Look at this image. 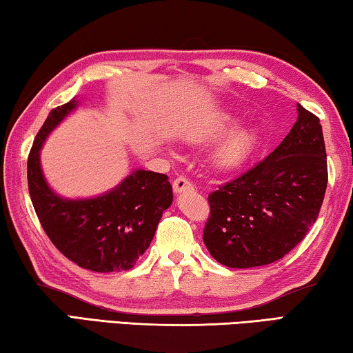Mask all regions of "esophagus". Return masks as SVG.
<instances>
[{"label": "esophagus", "instance_id": "1", "mask_svg": "<svg viewBox=\"0 0 353 353\" xmlns=\"http://www.w3.org/2000/svg\"><path fill=\"white\" fill-rule=\"evenodd\" d=\"M188 190H194L192 183H190L188 178L180 176L173 181V192L175 194H181V192H188Z\"/></svg>", "mask_w": 353, "mask_h": 353}]
</instances>
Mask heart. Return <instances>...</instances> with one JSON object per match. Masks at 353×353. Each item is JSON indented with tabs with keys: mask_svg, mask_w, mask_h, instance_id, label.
Instances as JSON below:
<instances>
[{
	"mask_svg": "<svg viewBox=\"0 0 353 353\" xmlns=\"http://www.w3.org/2000/svg\"><path fill=\"white\" fill-rule=\"evenodd\" d=\"M236 122V115L230 111L212 114L203 125L197 126L188 134V141L192 143H206L221 137L230 126ZM256 128L250 125L239 126L217 143L211 154L212 165L219 170H233L239 167L250 156L256 143Z\"/></svg>",
	"mask_w": 353,
	"mask_h": 353,
	"instance_id": "heart-1",
	"label": "heart"
}]
</instances>
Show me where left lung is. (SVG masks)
<instances>
[{
	"mask_svg": "<svg viewBox=\"0 0 353 353\" xmlns=\"http://www.w3.org/2000/svg\"><path fill=\"white\" fill-rule=\"evenodd\" d=\"M328 181L322 126L297 103V122L268 158L210 194L203 242L231 269L290 253L319 216Z\"/></svg>",
	"mask_w": 353,
	"mask_h": 353,
	"instance_id": "obj_1",
	"label": "left lung"
}]
</instances>
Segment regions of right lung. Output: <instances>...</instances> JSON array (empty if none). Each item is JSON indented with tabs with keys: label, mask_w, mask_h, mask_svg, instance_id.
<instances>
[{
	"label": "right lung",
	"mask_w": 353,
	"mask_h": 353,
	"mask_svg": "<svg viewBox=\"0 0 353 353\" xmlns=\"http://www.w3.org/2000/svg\"><path fill=\"white\" fill-rule=\"evenodd\" d=\"M73 98L54 108L34 139L28 158V188L40 223L63 256L94 272L128 270L152 242L173 192L167 175L132 170L117 186L90 199H67L46 181L40 150L68 114L78 108Z\"/></svg>",
	"instance_id": "right-lung-1"
}]
</instances>
